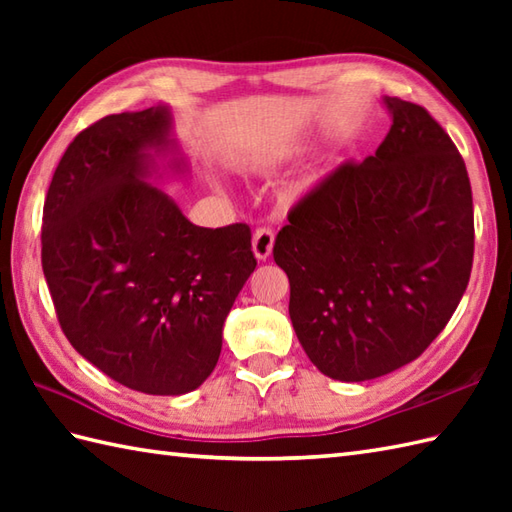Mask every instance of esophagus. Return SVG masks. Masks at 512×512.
I'll list each match as a JSON object with an SVG mask.
<instances>
[{"instance_id":"34e87169","label":"esophagus","mask_w":512,"mask_h":512,"mask_svg":"<svg viewBox=\"0 0 512 512\" xmlns=\"http://www.w3.org/2000/svg\"><path fill=\"white\" fill-rule=\"evenodd\" d=\"M275 246V231L268 226H259L253 235V253L257 259H268Z\"/></svg>"}]
</instances>
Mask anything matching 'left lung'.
Returning a JSON list of instances; mask_svg holds the SVG:
<instances>
[{
  "mask_svg": "<svg viewBox=\"0 0 512 512\" xmlns=\"http://www.w3.org/2000/svg\"><path fill=\"white\" fill-rule=\"evenodd\" d=\"M391 129L288 211L273 257L290 319L319 372L361 383L407 365L444 330L469 286L471 180L422 105L385 99Z\"/></svg>",
  "mask_w": 512,
  "mask_h": 512,
  "instance_id": "8db88e82",
  "label": "left lung"
}]
</instances>
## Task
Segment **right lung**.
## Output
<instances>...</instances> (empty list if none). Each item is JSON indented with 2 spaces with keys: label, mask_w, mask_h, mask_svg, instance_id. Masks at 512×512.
I'll list each match as a JSON object with an SVG mask.
<instances>
[{
  "label": "right lung",
  "mask_w": 512,
  "mask_h": 512,
  "mask_svg": "<svg viewBox=\"0 0 512 512\" xmlns=\"http://www.w3.org/2000/svg\"><path fill=\"white\" fill-rule=\"evenodd\" d=\"M167 107L76 134L43 202L41 266L63 334L129 389L180 396L220 358L222 328L257 266L250 226L202 228L140 180L169 145Z\"/></svg>",
  "instance_id": "right-lung-1"
}]
</instances>
